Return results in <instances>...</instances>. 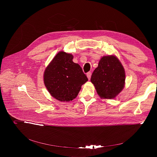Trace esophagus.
I'll return each instance as SVG.
<instances>
[{"mask_svg": "<svg viewBox=\"0 0 157 157\" xmlns=\"http://www.w3.org/2000/svg\"><path fill=\"white\" fill-rule=\"evenodd\" d=\"M86 76H87V77L88 79L89 80V79H91V72H88V73L86 74Z\"/></svg>", "mask_w": 157, "mask_h": 157, "instance_id": "1", "label": "esophagus"}]
</instances>
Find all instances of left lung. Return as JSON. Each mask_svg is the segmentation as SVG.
<instances>
[{"instance_id":"8db88e82","label":"left lung","mask_w":157,"mask_h":157,"mask_svg":"<svg viewBox=\"0 0 157 157\" xmlns=\"http://www.w3.org/2000/svg\"><path fill=\"white\" fill-rule=\"evenodd\" d=\"M125 81V70L115 55L102 56L91 78V81L101 99L116 98L123 90Z\"/></svg>"}]
</instances>
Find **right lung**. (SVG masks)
<instances>
[{
  "mask_svg": "<svg viewBox=\"0 0 157 157\" xmlns=\"http://www.w3.org/2000/svg\"><path fill=\"white\" fill-rule=\"evenodd\" d=\"M73 59V55L59 52L43 74L44 84L48 91L61 102H69L76 98L82 85L88 81L81 66Z\"/></svg>",
  "mask_w": 157,
  "mask_h": 157,
  "instance_id": "right-lung-1",
  "label": "right lung"
}]
</instances>
